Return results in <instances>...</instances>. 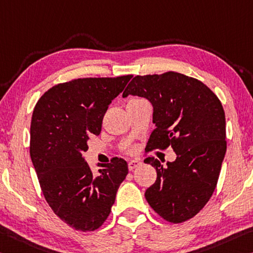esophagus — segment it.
Wrapping results in <instances>:
<instances>
[{"instance_id": "esophagus-1", "label": "esophagus", "mask_w": 253, "mask_h": 253, "mask_svg": "<svg viewBox=\"0 0 253 253\" xmlns=\"http://www.w3.org/2000/svg\"><path fill=\"white\" fill-rule=\"evenodd\" d=\"M141 164H142L141 161H138V160H131V161L128 162V169H129L130 171H133L135 168H138Z\"/></svg>"}]
</instances>
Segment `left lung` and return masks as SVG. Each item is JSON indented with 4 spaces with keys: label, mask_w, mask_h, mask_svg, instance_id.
Returning a JSON list of instances; mask_svg holds the SVG:
<instances>
[{
    "label": "left lung",
    "mask_w": 253,
    "mask_h": 253,
    "mask_svg": "<svg viewBox=\"0 0 253 253\" xmlns=\"http://www.w3.org/2000/svg\"><path fill=\"white\" fill-rule=\"evenodd\" d=\"M128 94L153 106L155 129L145 151L171 146L177 154L168 168L145 159L158 174L145 191L147 203L168 222H186L203 210L217 184L226 152L222 103L203 82L177 72L135 76L123 97Z\"/></svg>",
    "instance_id": "left-lung-1"
}]
</instances>
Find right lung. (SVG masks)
Listing matches in <instances>:
<instances>
[{
	"instance_id": "obj_1",
	"label": "right lung",
	"mask_w": 253,
	"mask_h": 253,
	"mask_svg": "<svg viewBox=\"0 0 253 253\" xmlns=\"http://www.w3.org/2000/svg\"><path fill=\"white\" fill-rule=\"evenodd\" d=\"M131 75L85 78L57 84L36 105L30 126V158L46 202L67 225L94 231L105 223L128 173L114 158L93 174L83 158L90 135H99L108 107Z\"/></svg>"
}]
</instances>
